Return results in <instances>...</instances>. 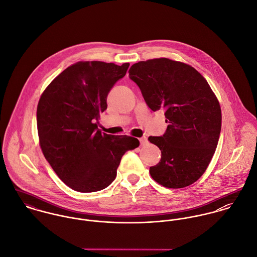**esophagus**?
I'll return each instance as SVG.
<instances>
[{
  "label": "esophagus",
  "instance_id": "esophagus-1",
  "mask_svg": "<svg viewBox=\"0 0 257 257\" xmlns=\"http://www.w3.org/2000/svg\"><path fill=\"white\" fill-rule=\"evenodd\" d=\"M140 143H141V145H142V146H146L147 144V137H143V138H141V139H140Z\"/></svg>",
  "mask_w": 257,
  "mask_h": 257
}]
</instances>
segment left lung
<instances>
[{
  "mask_svg": "<svg viewBox=\"0 0 257 257\" xmlns=\"http://www.w3.org/2000/svg\"><path fill=\"white\" fill-rule=\"evenodd\" d=\"M130 78L140 87L147 106L163 110L168 126L148 141L161 159L149 173L166 188H183L206 171L216 151L221 127L220 104L207 80L192 66L168 58L134 64Z\"/></svg>",
  "mask_w": 257,
  "mask_h": 257,
  "instance_id": "8db88e82",
  "label": "left lung"
}]
</instances>
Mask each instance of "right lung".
<instances>
[{"label":"right lung","instance_id":"obj_1","mask_svg":"<svg viewBox=\"0 0 257 257\" xmlns=\"http://www.w3.org/2000/svg\"><path fill=\"white\" fill-rule=\"evenodd\" d=\"M130 66L101 61L78 62L59 74L37 105V131L44 157L57 176L81 193L107 188L122 155L138 139L98 130L107 97Z\"/></svg>","mask_w":257,"mask_h":257}]
</instances>
